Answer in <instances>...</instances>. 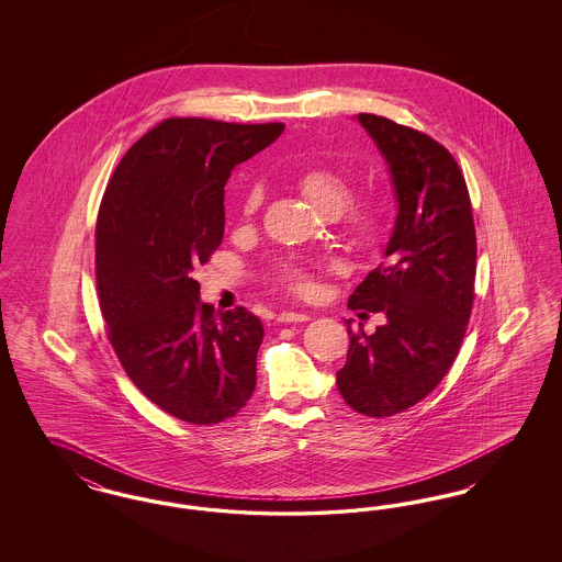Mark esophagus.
Listing matches in <instances>:
<instances>
[{
    "label": "esophagus",
    "mask_w": 562,
    "mask_h": 562,
    "mask_svg": "<svg viewBox=\"0 0 562 562\" xmlns=\"http://www.w3.org/2000/svg\"><path fill=\"white\" fill-rule=\"evenodd\" d=\"M307 321H310V316H307V314H296V312H282V314H278V322H280V324Z\"/></svg>",
    "instance_id": "34e87169"
}]
</instances>
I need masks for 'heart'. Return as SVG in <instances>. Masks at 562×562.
<instances>
[{"label": "heart", "mask_w": 562, "mask_h": 562, "mask_svg": "<svg viewBox=\"0 0 562 562\" xmlns=\"http://www.w3.org/2000/svg\"><path fill=\"white\" fill-rule=\"evenodd\" d=\"M296 188L322 213L337 214L344 212V221L349 234L360 240H371L381 234L385 225V202L379 195H362L351 200L353 179L346 168L333 164H318L301 170L294 177ZM263 202V189L252 188L244 198V214L257 213ZM316 263L310 261H284L278 268V282L299 296H310L316 291Z\"/></svg>", "instance_id": "obj_1"}]
</instances>
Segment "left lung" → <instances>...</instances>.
I'll return each instance as SVG.
<instances>
[{
	"label": "left lung",
	"instance_id": "8db88e82",
	"mask_svg": "<svg viewBox=\"0 0 562 562\" xmlns=\"http://www.w3.org/2000/svg\"><path fill=\"white\" fill-rule=\"evenodd\" d=\"M358 122L387 161L398 213L385 261L348 301L385 324L373 335L348 326L337 387L356 413L390 417L424 401L457 358L474 301L476 232L465 179L440 143L373 113Z\"/></svg>",
	"mask_w": 562,
	"mask_h": 562
}]
</instances>
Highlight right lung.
Listing matches in <instances>:
<instances>
[{
  "label": "right lung",
  "mask_w": 562,
  "mask_h": 562,
  "mask_svg": "<svg viewBox=\"0 0 562 562\" xmlns=\"http://www.w3.org/2000/svg\"><path fill=\"white\" fill-rule=\"evenodd\" d=\"M284 124L170 117L117 164L97 218V289L134 385L168 415L213 426L255 392L263 324L244 307L214 316L193 269L223 241L232 170Z\"/></svg>",
  "instance_id": "1"
}]
</instances>
